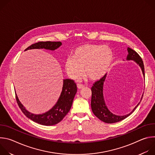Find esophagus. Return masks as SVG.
<instances>
[{
	"instance_id": "34e87169",
	"label": "esophagus",
	"mask_w": 155,
	"mask_h": 155,
	"mask_svg": "<svg viewBox=\"0 0 155 155\" xmlns=\"http://www.w3.org/2000/svg\"><path fill=\"white\" fill-rule=\"evenodd\" d=\"M77 87H78V89H82V88H83V87H84V85H83V84H82L78 83V84H77Z\"/></svg>"
}]
</instances>
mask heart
I'll use <instances>...</instances> for the list:
<instances>
[{
  "label": "heart",
  "instance_id": "heart-1",
  "mask_svg": "<svg viewBox=\"0 0 155 155\" xmlns=\"http://www.w3.org/2000/svg\"><path fill=\"white\" fill-rule=\"evenodd\" d=\"M114 61V53L108 46L87 43L77 47L72 58L65 61V68L74 80L80 78L83 73L91 80L101 78L109 70Z\"/></svg>",
  "mask_w": 155,
  "mask_h": 155
}]
</instances>
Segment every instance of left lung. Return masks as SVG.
<instances>
[{
  "instance_id": "8db88e82",
  "label": "left lung",
  "mask_w": 155,
  "mask_h": 155,
  "mask_svg": "<svg viewBox=\"0 0 155 155\" xmlns=\"http://www.w3.org/2000/svg\"><path fill=\"white\" fill-rule=\"evenodd\" d=\"M128 55L127 56V60H134L136 62L142 69L143 76L145 77V71H144V65L142 61V59L139 56V54L134 50L130 48H127ZM107 74L102 77L99 80L96 81L93 84V86L91 87V108L92 111L94 115L97 117L100 120L104 121L106 123H114L118 121H120L127 117H129L132 112H133L137 107L139 105L140 102L133 109V110L128 115L124 116H118L114 115L110 112L108 110L104 99L103 96V87L104 84L107 79ZM143 96L140 99L142 101Z\"/></svg>"
}]
</instances>
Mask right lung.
Here are the masks:
<instances>
[{
  "instance_id": "1",
  "label": "right lung",
  "mask_w": 155,
  "mask_h": 155,
  "mask_svg": "<svg viewBox=\"0 0 155 155\" xmlns=\"http://www.w3.org/2000/svg\"><path fill=\"white\" fill-rule=\"evenodd\" d=\"M61 45V41H38L32 44L25 51L40 48L54 50ZM63 82L62 91L57 103L48 112L41 115H35L29 112L21 104L16 94V102L21 111L28 118L41 125L52 126L59 123L69 112L77 91V84L74 80L65 79Z\"/></svg>"
}]
</instances>
